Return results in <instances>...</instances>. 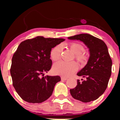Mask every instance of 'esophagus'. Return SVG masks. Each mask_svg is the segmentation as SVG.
<instances>
[{"instance_id":"1","label":"esophagus","mask_w":120,"mask_h":120,"mask_svg":"<svg viewBox=\"0 0 120 120\" xmlns=\"http://www.w3.org/2000/svg\"><path fill=\"white\" fill-rule=\"evenodd\" d=\"M61 80H67V78L65 77H61Z\"/></svg>"}]
</instances>
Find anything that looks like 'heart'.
Segmentation results:
<instances>
[{
    "label": "heart",
    "mask_w": 120,
    "mask_h": 120,
    "mask_svg": "<svg viewBox=\"0 0 120 120\" xmlns=\"http://www.w3.org/2000/svg\"><path fill=\"white\" fill-rule=\"evenodd\" d=\"M67 47L73 53L75 54V58L77 61L83 63L87 59L86 55L83 53V45L77 43H71L67 45ZM62 47L58 45L52 49L50 53L51 59L53 61H59L61 56ZM78 68V65L75 62H59L56 63L53 66V72L55 74L61 75L62 76H70L75 73Z\"/></svg>",
    "instance_id": "heart-1"
}]
</instances>
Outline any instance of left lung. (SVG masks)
<instances>
[{
    "instance_id": "obj_1",
    "label": "left lung",
    "mask_w": 120,
    "mask_h": 120,
    "mask_svg": "<svg viewBox=\"0 0 120 120\" xmlns=\"http://www.w3.org/2000/svg\"><path fill=\"white\" fill-rule=\"evenodd\" d=\"M68 39L83 42L90 52L87 64L77 73L84 79L77 80V86L70 90L71 95L84 103L96 100L105 91L111 76L112 62L108 47L102 40L88 34L76 35Z\"/></svg>"
}]
</instances>
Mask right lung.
<instances>
[{"instance_id": "right-lung-1", "label": "right lung", "mask_w": 120, "mask_h": 120, "mask_svg": "<svg viewBox=\"0 0 120 120\" xmlns=\"http://www.w3.org/2000/svg\"><path fill=\"white\" fill-rule=\"evenodd\" d=\"M64 41L63 38L38 36L25 40L19 45L12 56L10 73L15 90L24 101L40 103L52 96L61 77L41 76L51 68L52 49Z\"/></svg>"}]
</instances>
